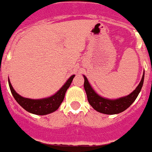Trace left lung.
Listing matches in <instances>:
<instances>
[{"label":"left lung","mask_w":152,"mask_h":152,"mask_svg":"<svg viewBox=\"0 0 152 152\" xmlns=\"http://www.w3.org/2000/svg\"><path fill=\"white\" fill-rule=\"evenodd\" d=\"M144 75L145 72H143L140 82L132 93L117 99H109L100 96L90 85L86 77L83 75L84 78V89L86 93L88 103L94 110L100 113L105 115H116L121 113L127 109L137 97L143 85Z\"/></svg>","instance_id":"obj_1"}]
</instances>
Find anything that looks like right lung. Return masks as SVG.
<instances>
[{
	"instance_id": "right-lung-1",
	"label": "right lung",
	"mask_w": 152,
	"mask_h": 152,
	"mask_svg": "<svg viewBox=\"0 0 152 152\" xmlns=\"http://www.w3.org/2000/svg\"><path fill=\"white\" fill-rule=\"evenodd\" d=\"M75 76V75H73L70 77L55 94L42 99H30L22 97L19 94H18L15 90L13 88L10 79L8 80L12 94L18 103L21 107H23L26 111L29 113L34 114V115H46L58 110L62 102L64 101L66 92L71 85Z\"/></svg>"
}]
</instances>
